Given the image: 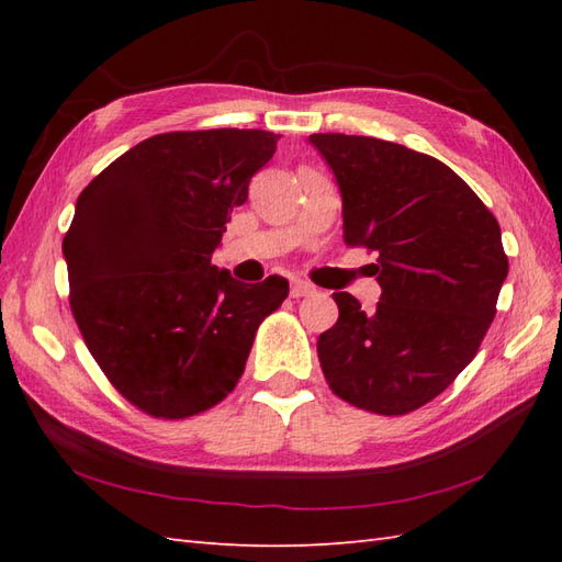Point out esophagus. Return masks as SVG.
<instances>
[{
  "instance_id": "34e87169",
  "label": "esophagus",
  "mask_w": 562,
  "mask_h": 562,
  "mask_svg": "<svg viewBox=\"0 0 562 562\" xmlns=\"http://www.w3.org/2000/svg\"><path fill=\"white\" fill-rule=\"evenodd\" d=\"M290 292H292L294 300H300V296H312L316 290H314L312 284H308V282H304V280H294Z\"/></svg>"
}]
</instances>
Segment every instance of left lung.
Returning <instances> with one entry per match:
<instances>
[{
	"mask_svg": "<svg viewBox=\"0 0 562 562\" xmlns=\"http://www.w3.org/2000/svg\"><path fill=\"white\" fill-rule=\"evenodd\" d=\"M336 173L348 246L376 250L374 312L336 292L338 324L321 333V369L336 396L405 415L439 396L495 318L509 262L499 224L447 164L396 142L312 135Z\"/></svg>",
	"mask_w": 562,
	"mask_h": 562,
	"instance_id": "left-lung-1",
	"label": "left lung"
}]
</instances>
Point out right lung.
<instances>
[{"instance_id":"1","label":"right lung","mask_w":562,"mask_h":562,"mask_svg":"<svg viewBox=\"0 0 562 562\" xmlns=\"http://www.w3.org/2000/svg\"><path fill=\"white\" fill-rule=\"evenodd\" d=\"M280 135L198 130L139 142L81 190L63 254L69 306L93 360L147 415L181 420L244 374L260 321L290 284L212 266L232 210Z\"/></svg>"}]
</instances>
